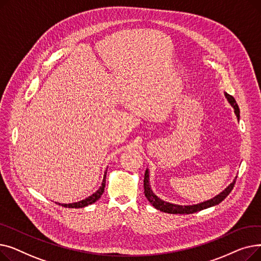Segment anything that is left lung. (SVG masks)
<instances>
[{"mask_svg": "<svg viewBox=\"0 0 261 261\" xmlns=\"http://www.w3.org/2000/svg\"><path fill=\"white\" fill-rule=\"evenodd\" d=\"M224 94H225L226 99L230 103V106L235 109V114H236L237 118L239 119L240 111H239V107H238L235 98L227 93H224ZM236 179H237V176L235 177V180L232 181L222 191V193L217 195L216 197H214L211 200H207V201L199 203V204H195V205H176V204H172V203H169V202L163 201L158 196L154 195V193L151 189V186H150L149 170L147 169L146 172H145V176H144V189H145L144 193H145V196H146L147 200L152 204V206H154L156 210H159L161 212L168 213V214H182V215L187 214L188 215V214H194V213L200 212L202 210L215 206V205H218L219 203H221L230 194V191L232 190V188H234V185L236 183Z\"/></svg>", "mask_w": 261, "mask_h": 261, "instance_id": "obj_1", "label": "left lung"}]
</instances>
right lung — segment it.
Wrapping results in <instances>:
<instances>
[{
    "mask_svg": "<svg viewBox=\"0 0 261 261\" xmlns=\"http://www.w3.org/2000/svg\"><path fill=\"white\" fill-rule=\"evenodd\" d=\"M106 176H107V172H105L103 180H102V183H101V186L99 187V189L96 191V193H94L92 196L88 197L87 199L81 200L79 202H75V203H68V204H61V203H57V202L56 203L59 205H62V206H64V207H68V208H80V207H85V206H88V205H90V204L95 203L103 194L105 187H106Z\"/></svg>",
    "mask_w": 261,
    "mask_h": 261,
    "instance_id": "obj_1",
    "label": "right lung"
}]
</instances>
